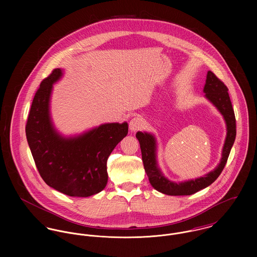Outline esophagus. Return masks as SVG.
<instances>
[{"mask_svg": "<svg viewBox=\"0 0 257 257\" xmlns=\"http://www.w3.org/2000/svg\"><path fill=\"white\" fill-rule=\"evenodd\" d=\"M143 125H144V120L140 116H136V117L132 118L130 121V130L132 132H137V131L141 130L143 127Z\"/></svg>", "mask_w": 257, "mask_h": 257, "instance_id": "1", "label": "esophagus"}]
</instances>
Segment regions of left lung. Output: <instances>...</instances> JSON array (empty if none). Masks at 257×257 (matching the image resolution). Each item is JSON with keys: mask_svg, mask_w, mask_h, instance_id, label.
Instances as JSON below:
<instances>
[{"mask_svg": "<svg viewBox=\"0 0 257 257\" xmlns=\"http://www.w3.org/2000/svg\"><path fill=\"white\" fill-rule=\"evenodd\" d=\"M203 91L205 93V97L222 114L226 124V137L222 147L220 162L213 171L209 172L203 177L179 183L172 182L162 174L158 167L156 160L157 147L155 137L148 133L138 132L137 139L141 145L145 170L147 172L149 182L158 192L170 196H187L195 194L196 192L215 182L224 168L236 136L235 116L227 93L228 89L215 74L212 71H208L206 84Z\"/></svg>", "mask_w": 257, "mask_h": 257, "instance_id": "1", "label": "left lung"}]
</instances>
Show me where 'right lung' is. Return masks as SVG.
I'll use <instances>...</instances> for the list:
<instances>
[{
  "label": "right lung",
  "instance_id": "right-lung-1",
  "mask_svg": "<svg viewBox=\"0 0 257 257\" xmlns=\"http://www.w3.org/2000/svg\"><path fill=\"white\" fill-rule=\"evenodd\" d=\"M56 68L33 100L26 135L37 170L49 187L71 197H90L108 182L107 161L127 135V122L104 123L80 136L64 138L53 126L49 103L52 87L62 77Z\"/></svg>",
  "mask_w": 257,
  "mask_h": 257
}]
</instances>
